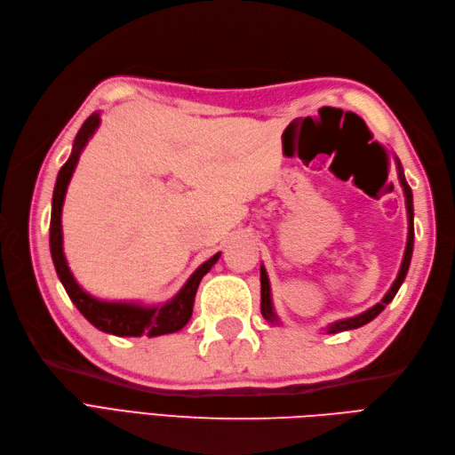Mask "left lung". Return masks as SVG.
Masks as SVG:
<instances>
[{
    "mask_svg": "<svg viewBox=\"0 0 455 455\" xmlns=\"http://www.w3.org/2000/svg\"><path fill=\"white\" fill-rule=\"evenodd\" d=\"M396 161V171H398V180H401V186L404 189V197H406V212H408V243H406V251H404V258H403V264H401V269H398V275L396 279L393 283V286L389 288V292L383 296V299L379 301V304H376L374 307H370L368 311L356 315V316H351V319H341V321H336L330 324L326 328L328 334H338V332H343V330H353V328H361L364 326L366 323L374 321L376 316L385 309V306H389V301L395 298V294L398 292V288H401V284L404 283L406 279V273H408V267H410V259H411V251H414V203H411V189L406 182L404 178V171H403V164L401 161ZM259 283H261V315H264V319L269 321V323H279L277 315H275V309H273V304H271V288H269V279H267V273H266V267L261 266L259 267Z\"/></svg>",
    "mask_w": 455,
    "mask_h": 455,
    "instance_id": "8db88e82",
    "label": "left lung"
}]
</instances>
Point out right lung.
<instances>
[{"label": "right lung", "instance_id": "obj_1", "mask_svg": "<svg viewBox=\"0 0 455 455\" xmlns=\"http://www.w3.org/2000/svg\"><path fill=\"white\" fill-rule=\"evenodd\" d=\"M100 125V114H92L87 117V121L81 125L74 148L72 156L68 159L57 176V184H54V194H52V211H51V256L54 269H57L59 279L62 286L66 288L68 296L74 301V306L81 311L85 319L96 326L102 332L114 334V336H163V334H172L182 330L188 321L191 319V313H194V299L197 294V286L211 267L216 264L220 252L214 254L211 259H206L201 264L196 273L191 275L188 283L182 286V291L178 292L171 301L163 306H140V304H127V301H104L87 294L84 288L77 284L74 275L68 267V261L62 249V204L66 197L68 184H70V178L76 171V164L79 161L81 151L87 146L89 139L94 134V131Z\"/></svg>", "mask_w": 455, "mask_h": 455}]
</instances>
